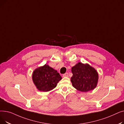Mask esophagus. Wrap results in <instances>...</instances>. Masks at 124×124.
<instances>
[{
  "label": "esophagus",
  "instance_id": "obj_1",
  "mask_svg": "<svg viewBox=\"0 0 124 124\" xmlns=\"http://www.w3.org/2000/svg\"><path fill=\"white\" fill-rule=\"evenodd\" d=\"M68 73L67 72L65 73L63 75V77H68Z\"/></svg>",
  "mask_w": 124,
  "mask_h": 124
}]
</instances>
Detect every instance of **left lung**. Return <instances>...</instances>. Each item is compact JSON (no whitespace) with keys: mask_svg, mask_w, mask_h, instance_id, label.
I'll list each match as a JSON object with an SVG mask.
<instances>
[{"mask_svg":"<svg viewBox=\"0 0 124 124\" xmlns=\"http://www.w3.org/2000/svg\"><path fill=\"white\" fill-rule=\"evenodd\" d=\"M71 71L73 76L71 78V81L77 90L87 92L96 87L99 74L96 70L89 64L79 62L72 67Z\"/></svg>","mask_w":124,"mask_h":124,"instance_id":"left-lung-1","label":"left lung"}]
</instances>
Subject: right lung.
Here are the masks:
<instances>
[{
	"instance_id": "1",
	"label": "right lung",
	"mask_w": 124,
	"mask_h": 124,
	"mask_svg": "<svg viewBox=\"0 0 124 124\" xmlns=\"http://www.w3.org/2000/svg\"><path fill=\"white\" fill-rule=\"evenodd\" d=\"M32 79L39 90L47 92L55 88L62 77L57 70L45 64L34 71Z\"/></svg>"
}]
</instances>
